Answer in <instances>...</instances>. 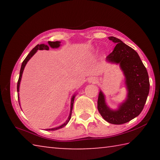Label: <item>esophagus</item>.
Masks as SVG:
<instances>
[{
    "mask_svg": "<svg viewBox=\"0 0 160 160\" xmlns=\"http://www.w3.org/2000/svg\"><path fill=\"white\" fill-rule=\"evenodd\" d=\"M89 82L95 83V82H97V79L96 78H90V80H89Z\"/></svg>",
    "mask_w": 160,
    "mask_h": 160,
    "instance_id": "obj_1",
    "label": "esophagus"
}]
</instances>
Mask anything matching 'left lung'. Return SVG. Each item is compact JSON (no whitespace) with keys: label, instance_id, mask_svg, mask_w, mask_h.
I'll list each match as a JSON object with an SVG mask.
<instances>
[{"label":"left lung","instance_id":"left-lung-1","mask_svg":"<svg viewBox=\"0 0 160 160\" xmlns=\"http://www.w3.org/2000/svg\"><path fill=\"white\" fill-rule=\"evenodd\" d=\"M109 39L116 45L107 56V61L119 64L125 75L128 94L118 109L112 110L107 105L104 94L100 91L97 109L107 122L120 125L128 122L141 113L150 91V82L147 69L136 51L118 38L110 37Z\"/></svg>","mask_w":160,"mask_h":160}]
</instances>
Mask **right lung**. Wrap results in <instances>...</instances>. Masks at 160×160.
I'll use <instances>...</instances> for the list:
<instances>
[{
	"mask_svg": "<svg viewBox=\"0 0 160 160\" xmlns=\"http://www.w3.org/2000/svg\"><path fill=\"white\" fill-rule=\"evenodd\" d=\"M61 42H48V45H46V44H37L36 47H35L33 49H32L29 53L28 55V56L25 58V60L23 61L22 63V66H21V68H20V76H19V79H18V85H17V90H18V93L19 92V90H20V81H21V78H22V72H23V70L24 68H25V67L26 66L27 63H28V61L30 59L32 56H34V54L37 52V50H48L49 49V47H50L51 48H58L60 47V44ZM18 101H19V104H20V100H19V94H18ZM75 97V94H74L73 96H72V99H71V102H70V114L68 116V120L65 122L63 124H62L61 126H58V127H56V128H48V129H46V131H56V130H58V129H60L63 128L64 126H66L67 125V123H68V121H70V118H71V114H72V107H73V103H74V99Z\"/></svg>",
	"mask_w": 160,
	"mask_h": 160,
	"instance_id": "add662e5",
	"label": "right lung"
}]
</instances>
